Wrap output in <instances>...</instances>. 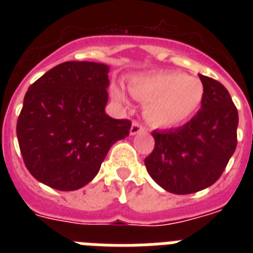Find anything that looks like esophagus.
I'll return each instance as SVG.
<instances>
[{"mask_svg": "<svg viewBox=\"0 0 253 253\" xmlns=\"http://www.w3.org/2000/svg\"><path fill=\"white\" fill-rule=\"evenodd\" d=\"M140 132H147V128L143 126L140 122H138V121H134V122H132V126H131L130 134L136 135V134H140Z\"/></svg>", "mask_w": 253, "mask_h": 253, "instance_id": "esophagus-1", "label": "esophagus"}]
</instances>
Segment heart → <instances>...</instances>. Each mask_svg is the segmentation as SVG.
<instances>
[{
  "instance_id": "1",
  "label": "heart",
  "mask_w": 253,
  "mask_h": 253,
  "mask_svg": "<svg viewBox=\"0 0 253 253\" xmlns=\"http://www.w3.org/2000/svg\"><path fill=\"white\" fill-rule=\"evenodd\" d=\"M130 91L140 102L147 103L146 118L158 127H173L186 122L201 107L205 93L200 79L177 71L136 77L130 83ZM114 94L122 98L118 89Z\"/></svg>"
}]
</instances>
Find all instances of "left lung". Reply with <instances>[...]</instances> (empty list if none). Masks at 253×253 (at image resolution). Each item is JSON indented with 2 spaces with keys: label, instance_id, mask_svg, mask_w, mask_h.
<instances>
[{
  "label": "left lung",
  "instance_id": "left-lung-1",
  "mask_svg": "<svg viewBox=\"0 0 253 253\" xmlns=\"http://www.w3.org/2000/svg\"><path fill=\"white\" fill-rule=\"evenodd\" d=\"M204 99L200 111L184 126L154 131V151L147 172L167 192L190 194L215 182L238 144V109L219 81L200 75Z\"/></svg>",
  "mask_w": 253,
  "mask_h": 253
}]
</instances>
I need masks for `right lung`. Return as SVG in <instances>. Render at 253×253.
Returning <instances> with one entry per match:
<instances>
[{"label": "right lung", "instance_id": "right-lung-1", "mask_svg": "<svg viewBox=\"0 0 253 253\" xmlns=\"http://www.w3.org/2000/svg\"><path fill=\"white\" fill-rule=\"evenodd\" d=\"M107 72L101 63L65 61L30 85L17 136L26 168L38 181L63 192L83 188L110 147L128 136L130 119L105 113Z\"/></svg>", "mask_w": 253, "mask_h": 253}]
</instances>
